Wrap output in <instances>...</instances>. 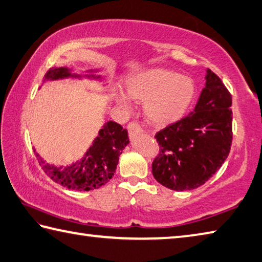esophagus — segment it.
<instances>
[{
  "label": "esophagus",
  "mask_w": 262,
  "mask_h": 262,
  "mask_svg": "<svg viewBox=\"0 0 262 262\" xmlns=\"http://www.w3.org/2000/svg\"><path fill=\"white\" fill-rule=\"evenodd\" d=\"M127 129H128V134H129L130 139H133V137L136 136L137 134H141V133L143 132V129H142L141 126L135 121H132V122L128 123Z\"/></svg>",
  "instance_id": "obj_1"
}]
</instances>
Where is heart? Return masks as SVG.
I'll return each mask as SVG.
<instances>
[{"label":"heart","instance_id":"1","mask_svg":"<svg viewBox=\"0 0 262 262\" xmlns=\"http://www.w3.org/2000/svg\"><path fill=\"white\" fill-rule=\"evenodd\" d=\"M197 92L192 78L163 68L137 73L127 83L129 97L144 103L145 119L157 127L180 121L191 108ZM116 102L122 107H129V99L122 93L116 95Z\"/></svg>","mask_w":262,"mask_h":262}]
</instances>
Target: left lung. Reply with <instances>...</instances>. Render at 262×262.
<instances>
[{"mask_svg":"<svg viewBox=\"0 0 262 262\" xmlns=\"http://www.w3.org/2000/svg\"><path fill=\"white\" fill-rule=\"evenodd\" d=\"M205 79L193 112L155 136L160 152L152 163V174L160 184L175 191L201 187L230 152L231 95L211 70Z\"/></svg>","mask_w":262,"mask_h":262,"instance_id":"left-lung-1","label":"left lung"}]
</instances>
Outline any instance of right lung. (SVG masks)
<instances>
[{
  "label": "right lung",
  "mask_w": 262,
  "mask_h": 262,
  "mask_svg": "<svg viewBox=\"0 0 262 262\" xmlns=\"http://www.w3.org/2000/svg\"><path fill=\"white\" fill-rule=\"evenodd\" d=\"M85 74L90 79H101V75ZM81 78V75L71 73L68 68L50 69L45 75L46 80H58L64 78ZM129 143L127 129L115 121L104 123L93 145L81 159L66 167H56L46 164L36 154L39 164L48 177L56 183L61 184L77 191H89L106 184L116 173L119 157L122 150Z\"/></svg>",
  "instance_id": "add662e5"
}]
</instances>
